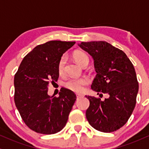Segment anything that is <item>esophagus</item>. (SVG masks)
I'll return each instance as SVG.
<instances>
[{
    "mask_svg": "<svg viewBox=\"0 0 149 149\" xmlns=\"http://www.w3.org/2000/svg\"><path fill=\"white\" fill-rule=\"evenodd\" d=\"M76 96L77 98H79L80 97H83V95H82V94H76Z\"/></svg>",
    "mask_w": 149,
    "mask_h": 149,
    "instance_id": "1",
    "label": "esophagus"
}]
</instances>
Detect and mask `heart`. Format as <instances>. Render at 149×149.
Returning a JSON list of instances; mask_svg holds the SVG:
<instances>
[{"instance_id": "obj_1", "label": "heart", "mask_w": 149, "mask_h": 149, "mask_svg": "<svg viewBox=\"0 0 149 149\" xmlns=\"http://www.w3.org/2000/svg\"><path fill=\"white\" fill-rule=\"evenodd\" d=\"M73 58L76 61L80 66L84 65L85 63H88L89 61L88 56L85 53L82 52H76L73 54ZM67 58L65 56H63L60 58L58 63L57 69L58 72L60 75H63L65 72V67ZM88 84V80L86 78H71L69 79L65 82V85L67 88L76 93H81L84 90V86Z\"/></svg>"}]
</instances>
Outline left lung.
I'll return each instance as SVG.
<instances>
[{
    "label": "left lung",
    "mask_w": 149,
    "mask_h": 149,
    "mask_svg": "<svg viewBox=\"0 0 149 149\" xmlns=\"http://www.w3.org/2000/svg\"><path fill=\"white\" fill-rule=\"evenodd\" d=\"M78 45L94 61L97 74L91 88L109 95L104 101L86 95L90 102L86 119L97 131L113 132L127 123L136 104L139 85L134 67L123 51L105 41L82 42Z\"/></svg>",
    "instance_id": "1"
}]
</instances>
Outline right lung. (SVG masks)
<instances>
[{
  "label": "right lung",
  "instance_id": "obj_1",
  "mask_svg": "<svg viewBox=\"0 0 149 149\" xmlns=\"http://www.w3.org/2000/svg\"><path fill=\"white\" fill-rule=\"evenodd\" d=\"M75 43L52 40L38 45L24 56L15 74V104L25 125L36 133L54 134L67 124L76 94L66 88H61L58 97L47 92L50 82L59 77L60 58Z\"/></svg>",
  "mask_w": 149,
  "mask_h": 149
}]
</instances>
